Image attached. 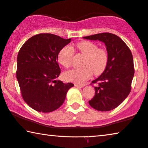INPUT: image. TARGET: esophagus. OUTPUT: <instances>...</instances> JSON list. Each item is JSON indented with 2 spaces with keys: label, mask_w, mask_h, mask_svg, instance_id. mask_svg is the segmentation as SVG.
Returning a JSON list of instances; mask_svg holds the SVG:
<instances>
[{
  "label": "esophagus",
  "mask_w": 148,
  "mask_h": 148,
  "mask_svg": "<svg viewBox=\"0 0 148 148\" xmlns=\"http://www.w3.org/2000/svg\"><path fill=\"white\" fill-rule=\"evenodd\" d=\"M74 86L76 87H78V88H84V87L85 86L84 85H79V84H75Z\"/></svg>",
  "instance_id": "esophagus-1"
}]
</instances>
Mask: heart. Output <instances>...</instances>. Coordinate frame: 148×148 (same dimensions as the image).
<instances>
[{"instance_id": "obj_1", "label": "heart", "mask_w": 148, "mask_h": 148, "mask_svg": "<svg viewBox=\"0 0 148 148\" xmlns=\"http://www.w3.org/2000/svg\"><path fill=\"white\" fill-rule=\"evenodd\" d=\"M76 48L85 57L82 62L84 68L66 71L63 77L66 81L76 84H82L90 78L91 72L95 75L102 73L108 63V54L105 49H99L97 45L91 41H84L76 44ZM74 51L71 47H62L57 56L59 64L68 68L71 64Z\"/></svg>"}]
</instances>
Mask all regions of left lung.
I'll list each match as a JSON object with an SVG mask.
<instances>
[{
  "mask_svg": "<svg viewBox=\"0 0 148 148\" xmlns=\"http://www.w3.org/2000/svg\"><path fill=\"white\" fill-rule=\"evenodd\" d=\"M89 40L104 43L108 54L106 69L101 76L92 81L95 95L89 101L93 109L109 111L115 109L128 97L134 74L132 53L120 37L111 33H101L84 37Z\"/></svg>",
  "mask_w": 148,
  "mask_h": 148,
  "instance_id": "left-lung-1",
  "label": "left lung"
}]
</instances>
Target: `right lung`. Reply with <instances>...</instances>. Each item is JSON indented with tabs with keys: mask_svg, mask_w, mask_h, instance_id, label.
Segmentation results:
<instances>
[{
	"mask_svg": "<svg viewBox=\"0 0 148 148\" xmlns=\"http://www.w3.org/2000/svg\"><path fill=\"white\" fill-rule=\"evenodd\" d=\"M70 41L71 39L40 34L28 39L18 52L16 78L21 93L25 102L37 111H55L74 86L57 79L60 74L58 54Z\"/></svg>",
	"mask_w": 148,
	"mask_h": 148,
	"instance_id": "obj_1",
	"label": "right lung"
}]
</instances>
